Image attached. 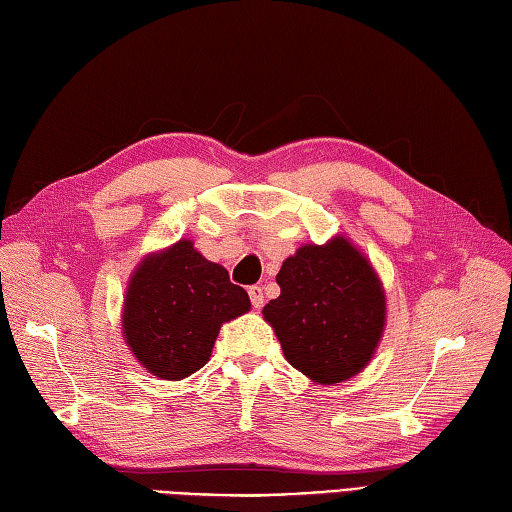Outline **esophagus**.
Here are the masks:
<instances>
[{
  "label": "esophagus",
  "mask_w": 512,
  "mask_h": 512,
  "mask_svg": "<svg viewBox=\"0 0 512 512\" xmlns=\"http://www.w3.org/2000/svg\"><path fill=\"white\" fill-rule=\"evenodd\" d=\"M248 297H250V303H253V308H262L264 306V288L259 286H250L248 288Z\"/></svg>",
  "instance_id": "34e87169"
}]
</instances>
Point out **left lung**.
Returning <instances> with one entry per match:
<instances>
[{
    "mask_svg": "<svg viewBox=\"0 0 512 512\" xmlns=\"http://www.w3.org/2000/svg\"><path fill=\"white\" fill-rule=\"evenodd\" d=\"M281 295L266 303L286 361L317 385H336L372 361L387 323L385 288L352 239L303 244L277 273Z\"/></svg>",
    "mask_w": 512,
    "mask_h": 512,
    "instance_id": "1",
    "label": "left lung"
}]
</instances>
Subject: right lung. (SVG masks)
<instances>
[{"instance_id":"add662e5","label":"right lung","mask_w":512,"mask_h":512,"mask_svg":"<svg viewBox=\"0 0 512 512\" xmlns=\"http://www.w3.org/2000/svg\"><path fill=\"white\" fill-rule=\"evenodd\" d=\"M250 310L244 288L191 239L143 257L123 299V339L151 376L182 380L211 358L224 323Z\"/></svg>"}]
</instances>
